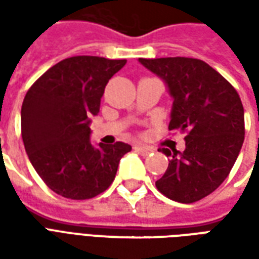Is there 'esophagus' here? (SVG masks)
Masks as SVG:
<instances>
[{
  "label": "esophagus",
  "instance_id": "34e87169",
  "mask_svg": "<svg viewBox=\"0 0 259 259\" xmlns=\"http://www.w3.org/2000/svg\"><path fill=\"white\" fill-rule=\"evenodd\" d=\"M135 151L139 152L140 155L143 157H147V155H150L152 152V148L150 147H144V146H135Z\"/></svg>",
  "mask_w": 259,
  "mask_h": 259
}]
</instances>
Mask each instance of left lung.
Here are the masks:
<instances>
[{
	"label": "left lung",
	"instance_id": "1",
	"mask_svg": "<svg viewBox=\"0 0 259 259\" xmlns=\"http://www.w3.org/2000/svg\"><path fill=\"white\" fill-rule=\"evenodd\" d=\"M166 83L174 98L169 130L186 133L183 152L159 148L170 157L155 182L168 198L191 204L215 191L228 178L244 141V108L222 74L195 58H140Z\"/></svg>",
	"mask_w": 259,
	"mask_h": 259
}]
</instances>
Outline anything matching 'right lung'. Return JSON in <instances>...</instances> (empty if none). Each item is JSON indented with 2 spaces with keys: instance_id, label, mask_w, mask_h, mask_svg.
<instances>
[{
  "instance_id": "add662e5",
  "label": "right lung",
  "mask_w": 259,
  "mask_h": 259,
  "mask_svg": "<svg viewBox=\"0 0 259 259\" xmlns=\"http://www.w3.org/2000/svg\"><path fill=\"white\" fill-rule=\"evenodd\" d=\"M126 59L79 55L61 61L34 81L20 112L27 157L42 182L70 200H89L112 185L122 141L94 147L90 118L100 112L105 85Z\"/></svg>"
}]
</instances>
